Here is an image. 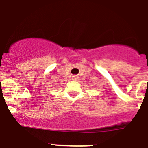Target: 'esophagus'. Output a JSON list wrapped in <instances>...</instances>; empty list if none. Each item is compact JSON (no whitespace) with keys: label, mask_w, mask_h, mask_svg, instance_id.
Returning a JSON list of instances; mask_svg holds the SVG:
<instances>
[{"label":"esophagus","mask_w":148,"mask_h":148,"mask_svg":"<svg viewBox=\"0 0 148 148\" xmlns=\"http://www.w3.org/2000/svg\"><path fill=\"white\" fill-rule=\"evenodd\" d=\"M73 79H74V80H76V79H77V78H77V77L76 76H73Z\"/></svg>","instance_id":"esophagus-1"}]
</instances>
